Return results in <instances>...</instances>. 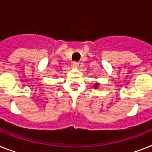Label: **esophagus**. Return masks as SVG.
<instances>
[{"label": "esophagus", "instance_id": "1", "mask_svg": "<svg viewBox=\"0 0 152 152\" xmlns=\"http://www.w3.org/2000/svg\"><path fill=\"white\" fill-rule=\"evenodd\" d=\"M71 65H72V67H78L79 63L76 62V61H74V62H72Z\"/></svg>", "mask_w": 152, "mask_h": 152}]
</instances>
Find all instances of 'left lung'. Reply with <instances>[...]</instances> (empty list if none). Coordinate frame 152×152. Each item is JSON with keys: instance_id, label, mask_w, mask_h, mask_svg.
<instances>
[{"instance_id": "1", "label": "left lung", "mask_w": 152, "mask_h": 152, "mask_svg": "<svg viewBox=\"0 0 152 152\" xmlns=\"http://www.w3.org/2000/svg\"><path fill=\"white\" fill-rule=\"evenodd\" d=\"M98 85H99V84H96V85H95V87L97 88V87H98Z\"/></svg>"}]
</instances>
